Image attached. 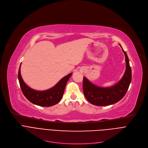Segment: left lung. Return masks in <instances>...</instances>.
Wrapping results in <instances>:
<instances>
[{
    "label": "left lung",
    "instance_id": "8db88e82",
    "mask_svg": "<svg viewBox=\"0 0 148 148\" xmlns=\"http://www.w3.org/2000/svg\"><path fill=\"white\" fill-rule=\"evenodd\" d=\"M121 46V45H120ZM122 48V47L121 46ZM126 70L121 80L109 88H101L92 84L85 77L83 79V91L85 98L90 103L96 106H108L117 103L125 95L132 81V69L125 51Z\"/></svg>",
    "mask_w": 148,
    "mask_h": 148
}]
</instances>
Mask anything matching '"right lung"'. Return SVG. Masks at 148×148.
Segmentation results:
<instances>
[{"label":"right lung","instance_id":"obj_1","mask_svg":"<svg viewBox=\"0 0 148 148\" xmlns=\"http://www.w3.org/2000/svg\"><path fill=\"white\" fill-rule=\"evenodd\" d=\"M72 74L71 73L64 76L54 87L43 91L34 90L29 88L24 83L21 76L20 67L18 71V77L21 89L26 99L34 105L40 106L49 107L56 105L62 99L66 85Z\"/></svg>","mask_w":148,"mask_h":148}]
</instances>
